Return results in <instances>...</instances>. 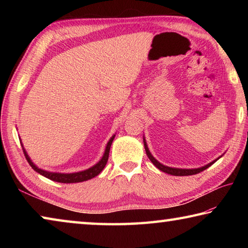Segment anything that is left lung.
<instances>
[{
	"label": "left lung",
	"instance_id": "1",
	"mask_svg": "<svg viewBox=\"0 0 248 248\" xmlns=\"http://www.w3.org/2000/svg\"><path fill=\"white\" fill-rule=\"evenodd\" d=\"M143 142H144V149H145V152H146V155H148V157L150 158V161L153 163V164L157 167L158 170H161L162 171H164V173H167V174H170V175H174V176H188V175H195V174H198V173H200V171H202V170H207L208 167H210L211 166L213 163H216L217 159L219 158H217L216 161H213V162H211V163H209L208 165H205V166H203V167H200V169H194V170H183V169H173V167H169V166H165V165H163V164H161V163L159 162H157L156 159H155L153 156H152V154L150 153V151H149V149H148V145H146V143H145V140L143 139Z\"/></svg>",
	"mask_w": 248,
	"mask_h": 248
}]
</instances>
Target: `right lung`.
<instances>
[{
  "label": "right lung",
  "instance_id": "obj_1",
  "mask_svg": "<svg viewBox=\"0 0 248 248\" xmlns=\"http://www.w3.org/2000/svg\"><path fill=\"white\" fill-rule=\"evenodd\" d=\"M114 138H115V136L112 137L110 140H109V142L107 143V146H106V150H105L104 156L97 163V164L94 165L93 167H91V169H89V170H83V171H78V173H73V174L50 173V171H46V170H40L31 161V158L28 157L26 151H25L24 149H23V151H24L25 157H26V159L28 161L29 165L32 167V170H36L37 173H39L40 175L45 176V177H47L49 179L53 180V182H58V183H64V184L81 183V182H85V180H89V179H92L93 177H95V176H97L100 173V171L104 170V167L106 166V164H107V161H108V157H109V150H110V146H111Z\"/></svg>",
  "mask_w": 248,
  "mask_h": 248
}]
</instances>
